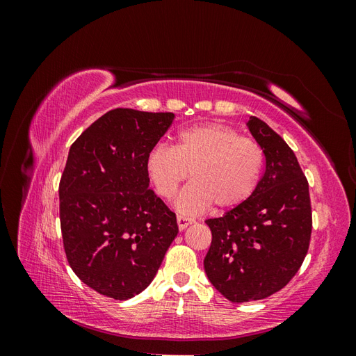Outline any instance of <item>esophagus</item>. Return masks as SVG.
Wrapping results in <instances>:
<instances>
[{"label":"esophagus","mask_w":356,"mask_h":356,"mask_svg":"<svg viewBox=\"0 0 356 356\" xmlns=\"http://www.w3.org/2000/svg\"><path fill=\"white\" fill-rule=\"evenodd\" d=\"M177 222H178V229L182 232V230H186L190 224H193V220L191 218H187V217H179L177 218Z\"/></svg>","instance_id":"obj_1"}]
</instances>
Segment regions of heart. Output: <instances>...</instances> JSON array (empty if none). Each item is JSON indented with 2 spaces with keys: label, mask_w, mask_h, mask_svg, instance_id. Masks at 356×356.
I'll list each match as a JSON object with an SVG mask.
<instances>
[{
  "label": "heart",
  "mask_w": 356,
  "mask_h": 356,
  "mask_svg": "<svg viewBox=\"0 0 356 356\" xmlns=\"http://www.w3.org/2000/svg\"><path fill=\"white\" fill-rule=\"evenodd\" d=\"M264 153L255 139L241 136L221 123L181 129L174 147L154 145L145 157V172L160 197L170 200L188 177L191 182L177 199L181 213L196 215L215 203L236 208L257 190Z\"/></svg>",
  "instance_id": "heart-1"
}]
</instances>
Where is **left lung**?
Instances as JSON below:
<instances>
[{"label": "left lung", "instance_id": "8db88e82", "mask_svg": "<svg viewBox=\"0 0 356 356\" xmlns=\"http://www.w3.org/2000/svg\"><path fill=\"white\" fill-rule=\"evenodd\" d=\"M266 169L252 196L207 220L212 233L203 266L209 282L233 303L282 289L303 263L312 233L309 184L293 149L254 115L246 122Z\"/></svg>", "mask_w": 356, "mask_h": 356}]
</instances>
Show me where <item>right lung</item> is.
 <instances>
[{"label":"right lung","mask_w":356,"mask_h":356,"mask_svg":"<svg viewBox=\"0 0 356 356\" xmlns=\"http://www.w3.org/2000/svg\"><path fill=\"white\" fill-rule=\"evenodd\" d=\"M174 113L115 108L71 145L59 184L62 239L74 273L96 293L132 298L152 284L178 234L149 190L145 157Z\"/></svg>","instance_id":"add662e5"}]
</instances>
